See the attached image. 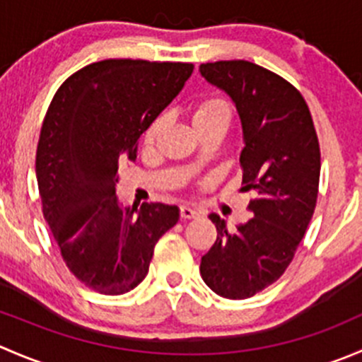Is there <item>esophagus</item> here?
Here are the masks:
<instances>
[{"label": "esophagus", "mask_w": 362, "mask_h": 362, "mask_svg": "<svg viewBox=\"0 0 362 362\" xmlns=\"http://www.w3.org/2000/svg\"><path fill=\"white\" fill-rule=\"evenodd\" d=\"M180 217L182 218H196V217H199V210L189 206V204H182V206H180Z\"/></svg>", "instance_id": "34e87169"}]
</instances>
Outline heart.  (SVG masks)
Here are the masks:
<instances>
[{"mask_svg":"<svg viewBox=\"0 0 362 362\" xmlns=\"http://www.w3.org/2000/svg\"><path fill=\"white\" fill-rule=\"evenodd\" d=\"M231 107L222 98H203L191 110V122L198 134L206 133V131L215 129V127H222V129L228 131V127L231 126ZM164 127H166V115L156 117L151 126L147 127V131H145V144L154 145L163 134Z\"/></svg>","mask_w":362,"mask_h":362,"instance_id":"heart-1","label":"heart"}]
</instances>
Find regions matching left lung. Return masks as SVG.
Returning <instances> with one entry per match:
<instances>
[{
    "instance_id": "obj_1",
    "label": "left lung",
    "mask_w": 362,
    "mask_h": 362,
    "mask_svg": "<svg viewBox=\"0 0 362 362\" xmlns=\"http://www.w3.org/2000/svg\"><path fill=\"white\" fill-rule=\"evenodd\" d=\"M199 73L238 110L245 144L242 191L254 192V217L233 231L210 214L217 240L202 257L199 272L215 294L247 299L284 275L312 221L319 138L305 98L276 73L242 59L202 64Z\"/></svg>"
}]
</instances>
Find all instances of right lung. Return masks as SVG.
Here are the masks:
<instances>
[{
  "label": "right lung",
  "instance_id": "obj_1",
  "mask_svg": "<svg viewBox=\"0 0 362 362\" xmlns=\"http://www.w3.org/2000/svg\"><path fill=\"white\" fill-rule=\"evenodd\" d=\"M192 69L191 63L105 59L64 80L47 110L36 148L43 217L69 272L96 293L134 289L158 240L178 222L175 204L120 208L115 184L120 164L136 159L138 138Z\"/></svg>",
  "mask_w": 362,
  "mask_h": 362
}]
</instances>
